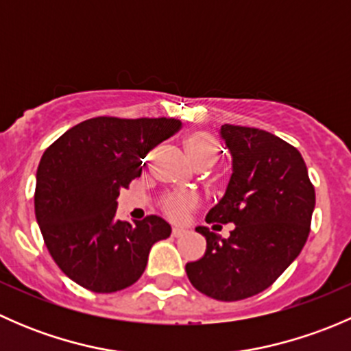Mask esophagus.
Segmentation results:
<instances>
[{"label": "esophagus", "instance_id": "1", "mask_svg": "<svg viewBox=\"0 0 351 351\" xmlns=\"http://www.w3.org/2000/svg\"><path fill=\"white\" fill-rule=\"evenodd\" d=\"M185 229L183 228H173V231H171V236L173 238H180V236H183L185 234Z\"/></svg>", "mask_w": 351, "mask_h": 351}]
</instances>
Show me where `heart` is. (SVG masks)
I'll return each mask as SVG.
<instances>
[{
    "mask_svg": "<svg viewBox=\"0 0 351 351\" xmlns=\"http://www.w3.org/2000/svg\"><path fill=\"white\" fill-rule=\"evenodd\" d=\"M185 149L189 153L190 159L200 168V166H212L219 159V143L210 136L208 132L204 130H195V132H190L185 137ZM197 205V197L192 193L186 192H176L169 193L162 198V210L166 212V215L175 221H182L186 217L190 210Z\"/></svg>",
    "mask_w": 351,
    "mask_h": 351,
    "instance_id": "heart-1",
    "label": "heart"
}]
</instances>
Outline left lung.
Returning a JSON list of instances; mask_svg holds the SVG:
<instances>
[{
	"label": "left lung",
	"mask_w": 351,
	"mask_h": 351,
	"mask_svg": "<svg viewBox=\"0 0 351 351\" xmlns=\"http://www.w3.org/2000/svg\"><path fill=\"white\" fill-rule=\"evenodd\" d=\"M221 136L231 151L232 175L205 221L234 229L224 239L198 226L207 250L185 270L198 292L232 302L263 292L299 256L316 193L302 156L284 139L231 123L221 127Z\"/></svg>",
	"instance_id": "1"
}]
</instances>
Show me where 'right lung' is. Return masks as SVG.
Returning <instances> with one entry per match:
<instances>
[{"instance_id": "obj_1", "label": "right lung", "mask_w": 351, "mask_h": 351, "mask_svg": "<svg viewBox=\"0 0 351 351\" xmlns=\"http://www.w3.org/2000/svg\"><path fill=\"white\" fill-rule=\"evenodd\" d=\"M176 119L95 117L77 123L45 149L35 185V217L58 267L98 293L136 284L151 246L169 238L158 215L117 219V197L143 173V159L178 132Z\"/></svg>"}]
</instances>
